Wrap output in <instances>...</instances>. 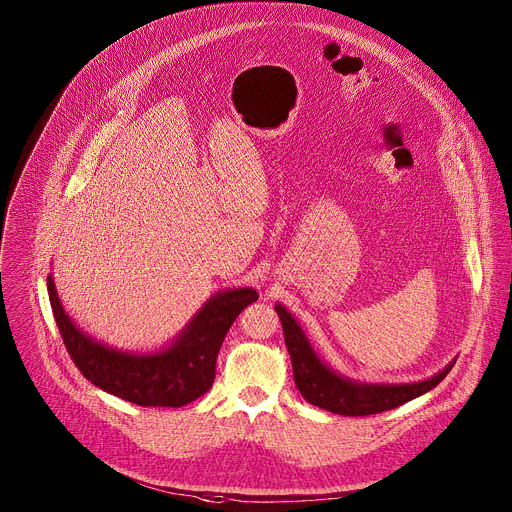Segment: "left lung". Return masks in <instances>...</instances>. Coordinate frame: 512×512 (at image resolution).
Wrapping results in <instances>:
<instances>
[{"label":"left lung","mask_w":512,"mask_h":512,"mask_svg":"<svg viewBox=\"0 0 512 512\" xmlns=\"http://www.w3.org/2000/svg\"><path fill=\"white\" fill-rule=\"evenodd\" d=\"M275 312L279 314V320L283 326L285 346L291 356V367H294V379L300 393L308 403L320 409H326L330 413L362 417V415H373V413L395 409L440 385L454 367L452 362L444 371L419 383H405V385L356 383L346 377H340L328 367V364L320 360V356L314 352L308 336L304 334L296 318L291 316L281 304L275 306Z\"/></svg>","instance_id":"8db88e82"}]
</instances>
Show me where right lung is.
<instances>
[{
    "instance_id": "obj_1",
    "label": "right lung",
    "mask_w": 512,
    "mask_h": 512,
    "mask_svg": "<svg viewBox=\"0 0 512 512\" xmlns=\"http://www.w3.org/2000/svg\"><path fill=\"white\" fill-rule=\"evenodd\" d=\"M46 283L62 342L83 377L95 387L141 407H182L202 397L214 383L216 356L229 328L259 298L253 287L214 294L168 348L133 354L85 334L64 312L52 275Z\"/></svg>"
}]
</instances>
